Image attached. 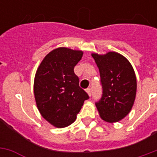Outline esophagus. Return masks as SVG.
Here are the masks:
<instances>
[{"instance_id":"obj_1","label":"esophagus","mask_w":157,"mask_h":157,"mask_svg":"<svg viewBox=\"0 0 157 157\" xmlns=\"http://www.w3.org/2000/svg\"><path fill=\"white\" fill-rule=\"evenodd\" d=\"M86 92L88 93L89 95L91 96V92H92V91H91V89L90 88H87V89H86Z\"/></svg>"}]
</instances>
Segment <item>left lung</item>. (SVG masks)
Masks as SVG:
<instances>
[{
    "instance_id": "8db88e82",
    "label": "left lung",
    "mask_w": 157,
    "mask_h": 157,
    "mask_svg": "<svg viewBox=\"0 0 157 157\" xmlns=\"http://www.w3.org/2000/svg\"><path fill=\"white\" fill-rule=\"evenodd\" d=\"M92 56L100 73L102 97L95 105L102 119L117 122L131 110L136 95V76L131 64L121 54L109 52Z\"/></svg>"
}]
</instances>
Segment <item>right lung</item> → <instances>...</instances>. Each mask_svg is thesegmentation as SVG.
Segmentation results:
<instances>
[{
	"label": "right lung",
	"mask_w": 157,
	"mask_h": 157,
	"mask_svg": "<svg viewBox=\"0 0 157 157\" xmlns=\"http://www.w3.org/2000/svg\"><path fill=\"white\" fill-rule=\"evenodd\" d=\"M82 55L79 50L55 49L45 57L36 73L34 94L38 110L58 128L73 123L85 100L90 98L74 72Z\"/></svg>",
	"instance_id": "obj_1"
}]
</instances>
